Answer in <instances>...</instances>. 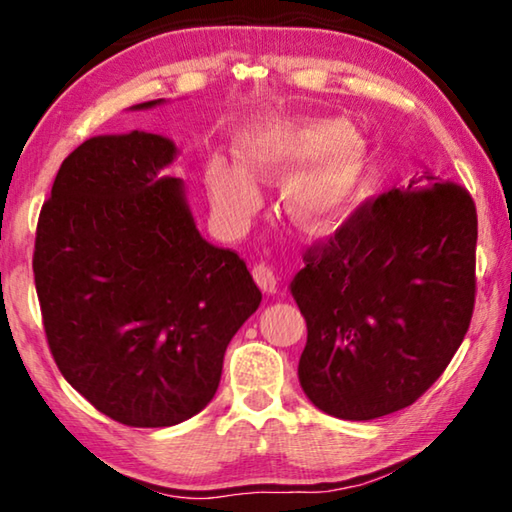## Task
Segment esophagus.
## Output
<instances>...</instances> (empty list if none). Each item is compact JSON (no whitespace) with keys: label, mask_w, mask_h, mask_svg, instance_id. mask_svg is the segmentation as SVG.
Instances as JSON below:
<instances>
[{"label":"esophagus","mask_w":512,"mask_h":512,"mask_svg":"<svg viewBox=\"0 0 512 512\" xmlns=\"http://www.w3.org/2000/svg\"><path fill=\"white\" fill-rule=\"evenodd\" d=\"M253 275H255V280L259 284V289H262L264 293H275L277 291V280H280V277H277V271L271 264H266V262L255 264Z\"/></svg>","instance_id":"34e87169"}]
</instances>
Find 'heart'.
Returning a JSON list of instances; mask_svg holds the SVG:
<instances>
[{
  "mask_svg": "<svg viewBox=\"0 0 512 512\" xmlns=\"http://www.w3.org/2000/svg\"><path fill=\"white\" fill-rule=\"evenodd\" d=\"M237 151L244 167L214 158L205 183L216 210L241 221L259 205L257 178L280 180L312 162L289 180L284 201L300 225L320 230L348 210L366 167V144L343 119H264L239 135Z\"/></svg>",
  "mask_w": 512,
  "mask_h": 512,
  "instance_id": "1",
  "label": "heart"
}]
</instances>
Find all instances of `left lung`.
<instances>
[{
  "mask_svg": "<svg viewBox=\"0 0 512 512\" xmlns=\"http://www.w3.org/2000/svg\"><path fill=\"white\" fill-rule=\"evenodd\" d=\"M291 293L307 320L298 377L320 411L375 420L411 406L470 329L476 207L431 173L366 198L311 244Z\"/></svg>",
  "mask_w": 512,
  "mask_h": 512,
  "instance_id": "left-lung-1",
  "label": "left lung"
}]
</instances>
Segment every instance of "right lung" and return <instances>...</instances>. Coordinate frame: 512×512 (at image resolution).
I'll return each instance as SVG.
<instances>
[{
    "mask_svg": "<svg viewBox=\"0 0 512 512\" xmlns=\"http://www.w3.org/2000/svg\"><path fill=\"white\" fill-rule=\"evenodd\" d=\"M173 155L162 135L92 137L60 164L36 230L51 357L94 409L128 427L201 413L225 348L262 302L244 259L207 244L183 183L160 173Z\"/></svg>",
    "mask_w": 512,
    "mask_h": 512,
    "instance_id": "obj_1",
    "label": "right lung"
}]
</instances>
